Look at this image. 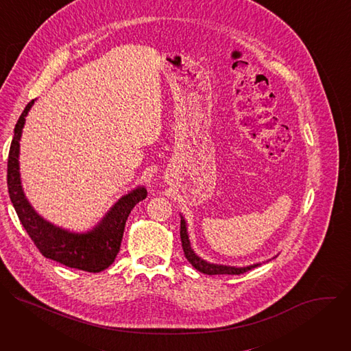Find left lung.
<instances>
[{
  "mask_svg": "<svg viewBox=\"0 0 351 351\" xmlns=\"http://www.w3.org/2000/svg\"><path fill=\"white\" fill-rule=\"evenodd\" d=\"M180 240H182V247L184 256L187 258V261L199 272H203L206 275H240L244 274L250 269L257 268L261 264H253L248 267H229V265H219V264H211L204 261L203 258H199L190 245V240H189V234H187V225L183 217H180Z\"/></svg>",
  "mask_w": 351,
  "mask_h": 351,
  "instance_id": "1",
  "label": "left lung"
}]
</instances>
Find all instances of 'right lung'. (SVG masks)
<instances>
[{"label": "right lung", "instance_id": "add662e5", "mask_svg": "<svg viewBox=\"0 0 351 351\" xmlns=\"http://www.w3.org/2000/svg\"><path fill=\"white\" fill-rule=\"evenodd\" d=\"M33 104L34 99L26 106L19 117L10 148L7 182L14 208L25 230L45 258L86 272H101L115 261L128 217L133 207L147 197V190L137 187L122 195L106 217L84 233L69 232L40 217L27 202L19 173V140L25 118Z\"/></svg>", "mask_w": 351, "mask_h": 351}]
</instances>
